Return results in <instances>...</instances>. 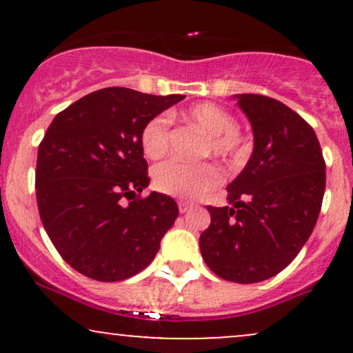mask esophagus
I'll use <instances>...</instances> for the list:
<instances>
[{
    "label": "esophagus",
    "mask_w": 353,
    "mask_h": 353,
    "mask_svg": "<svg viewBox=\"0 0 353 353\" xmlns=\"http://www.w3.org/2000/svg\"><path fill=\"white\" fill-rule=\"evenodd\" d=\"M179 212L181 214H184V212H188V210L192 208V204H190V202H188V201H179Z\"/></svg>",
    "instance_id": "obj_1"
}]
</instances>
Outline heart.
<instances>
[{
    "label": "heart",
    "mask_w": 353,
    "mask_h": 353,
    "mask_svg": "<svg viewBox=\"0 0 353 353\" xmlns=\"http://www.w3.org/2000/svg\"><path fill=\"white\" fill-rule=\"evenodd\" d=\"M188 123L199 125L208 134L204 152L219 157H234L244 151L242 137L236 129V119L224 108L214 103L194 104L182 112ZM169 117L154 116L143 125L141 148L145 157L159 159L168 151ZM154 185L161 192L182 199H196L214 189L221 181V172L210 164H184L179 161H168L157 165L152 172Z\"/></svg>",
    "instance_id": "heart-1"
}]
</instances>
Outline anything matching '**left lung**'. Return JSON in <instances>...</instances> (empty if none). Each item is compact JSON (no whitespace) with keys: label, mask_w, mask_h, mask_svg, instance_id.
Segmentation results:
<instances>
[{"label":"left lung","mask_w":353,"mask_h":353,"mask_svg":"<svg viewBox=\"0 0 353 353\" xmlns=\"http://www.w3.org/2000/svg\"><path fill=\"white\" fill-rule=\"evenodd\" d=\"M254 151L228 185L230 205L212 208L201 234L204 262L219 277L255 283L277 275L310 237L325 192V163L314 129L281 101L236 94Z\"/></svg>","instance_id":"8db88e82"}]
</instances>
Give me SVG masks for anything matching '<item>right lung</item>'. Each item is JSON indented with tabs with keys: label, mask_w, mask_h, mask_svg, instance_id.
Wrapping results in <instances>:
<instances>
[{
	"label": "right lung",
	"mask_w": 353,
	"mask_h": 353,
	"mask_svg": "<svg viewBox=\"0 0 353 353\" xmlns=\"http://www.w3.org/2000/svg\"><path fill=\"white\" fill-rule=\"evenodd\" d=\"M184 98L106 88L52 119L38 149L36 199L48 236L74 270L117 282L156 257L179 209L156 190L139 197L149 185L141 131Z\"/></svg>",
	"instance_id": "right-lung-1"
}]
</instances>
